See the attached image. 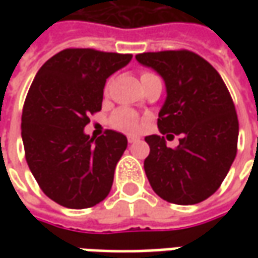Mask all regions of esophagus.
Listing matches in <instances>:
<instances>
[{
	"label": "esophagus",
	"instance_id": "34e87169",
	"mask_svg": "<svg viewBox=\"0 0 258 258\" xmlns=\"http://www.w3.org/2000/svg\"><path fill=\"white\" fill-rule=\"evenodd\" d=\"M138 141H139L138 136H127V142H129V144H135V142H138Z\"/></svg>",
	"mask_w": 258,
	"mask_h": 258
}]
</instances>
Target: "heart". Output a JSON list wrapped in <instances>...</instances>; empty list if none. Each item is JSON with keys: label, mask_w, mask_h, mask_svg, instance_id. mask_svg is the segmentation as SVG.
<instances>
[{"label": "heart", "mask_w": 258, "mask_h": 258, "mask_svg": "<svg viewBox=\"0 0 258 258\" xmlns=\"http://www.w3.org/2000/svg\"><path fill=\"white\" fill-rule=\"evenodd\" d=\"M146 76H151V73H144L141 79H144ZM110 123L114 129L126 132V134H135L139 129V117L138 114L132 112L131 109H119L116 113L112 116Z\"/></svg>", "instance_id": "heart-1"}]
</instances>
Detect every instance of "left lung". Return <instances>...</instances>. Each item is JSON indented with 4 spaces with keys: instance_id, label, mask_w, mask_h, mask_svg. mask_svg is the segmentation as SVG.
Returning a JSON list of instances; mask_svg holds the SVG:
<instances>
[{
    "instance_id": "obj_1",
    "label": "left lung",
    "mask_w": 258,
    "mask_h": 258,
    "mask_svg": "<svg viewBox=\"0 0 258 258\" xmlns=\"http://www.w3.org/2000/svg\"><path fill=\"white\" fill-rule=\"evenodd\" d=\"M136 60L165 82L159 132L166 139L181 135L173 149L164 136L145 138L151 148L144 162L148 181L168 203H201L220 188L237 154L238 119L230 92L213 66L192 51L142 53Z\"/></svg>"
}]
</instances>
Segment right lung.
<instances>
[{
	"label": "right lung",
	"instance_id": "right-lung-1",
	"mask_svg": "<svg viewBox=\"0 0 258 258\" xmlns=\"http://www.w3.org/2000/svg\"><path fill=\"white\" fill-rule=\"evenodd\" d=\"M132 54L67 48L37 72L25 97L21 138L25 159L43 192L66 208L82 210L110 192L126 136L85 134L89 116L102 109L106 79Z\"/></svg>",
	"mask_w": 258,
	"mask_h": 258
}]
</instances>
